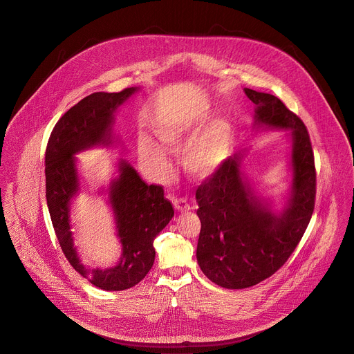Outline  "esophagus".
Wrapping results in <instances>:
<instances>
[{
    "label": "esophagus",
    "instance_id": "1",
    "mask_svg": "<svg viewBox=\"0 0 354 354\" xmlns=\"http://www.w3.org/2000/svg\"><path fill=\"white\" fill-rule=\"evenodd\" d=\"M173 205H174V209L177 212H188V210H191V205L184 198H176L173 201Z\"/></svg>",
    "mask_w": 354,
    "mask_h": 354
}]
</instances>
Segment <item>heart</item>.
I'll return each instance as SVG.
<instances>
[{
  "label": "heart",
  "mask_w": 354,
  "mask_h": 354,
  "mask_svg": "<svg viewBox=\"0 0 354 354\" xmlns=\"http://www.w3.org/2000/svg\"><path fill=\"white\" fill-rule=\"evenodd\" d=\"M185 131L187 122L174 117L162 118L155 126L159 141L173 148L180 145ZM231 137V123L227 119H217L184 149L183 165L185 170L198 177L212 173L228 153ZM138 155L141 165L153 174L166 176L169 173V160L165 151L149 137L140 138Z\"/></svg>",
  "instance_id": "obj_1"
}]
</instances>
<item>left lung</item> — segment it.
<instances>
[{"instance_id": "obj_1", "label": "left lung", "mask_w": 354, "mask_h": 354, "mask_svg": "<svg viewBox=\"0 0 354 354\" xmlns=\"http://www.w3.org/2000/svg\"><path fill=\"white\" fill-rule=\"evenodd\" d=\"M255 126L290 129L292 183L287 207L272 213L243 180V153L225 159L196 189L202 224L196 258L216 284L240 290L277 272L297 248L315 210L316 169L305 123L273 95L244 88Z\"/></svg>"}]
</instances>
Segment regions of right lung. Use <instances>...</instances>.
<instances>
[{"label":"right lung","instance_id":"1","mask_svg":"<svg viewBox=\"0 0 354 354\" xmlns=\"http://www.w3.org/2000/svg\"><path fill=\"white\" fill-rule=\"evenodd\" d=\"M138 88L118 93L96 92L71 107L55 124L45 152L46 203L55 234L68 262L93 286L122 291L140 283L155 261L153 240L174 216L160 185L145 184L124 160L110 185V203L122 244L118 265L88 269L81 263L70 225V203L80 189L75 153L95 145H110L114 113Z\"/></svg>","mask_w":354,"mask_h":354}]
</instances>
